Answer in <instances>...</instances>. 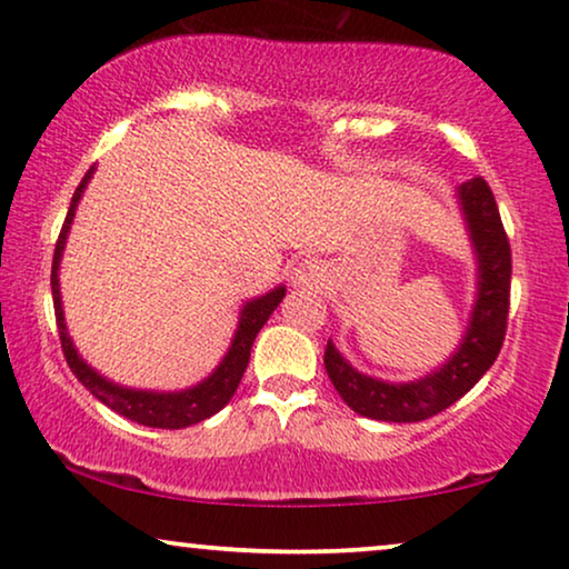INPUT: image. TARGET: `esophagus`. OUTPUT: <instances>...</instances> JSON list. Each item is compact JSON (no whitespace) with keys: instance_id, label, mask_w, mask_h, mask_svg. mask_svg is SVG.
<instances>
[{"instance_id":"esophagus-1","label":"esophagus","mask_w":569,"mask_h":569,"mask_svg":"<svg viewBox=\"0 0 569 569\" xmlns=\"http://www.w3.org/2000/svg\"><path fill=\"white\" fill-rule=\"evenodd\" d=\"M321 282H323V269L318 261L306 259L300 261L292 271V284L302 287V290H313V287H318Z\"/></svg>"}]
</instances>
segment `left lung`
Listing matches in <instances>:
<instances>
[{
	"label": "left lung",
	"instance_id": "left-lung-1",
	"mask_svg": "<svg viewBox=\"0 0 569 569\" xmlns=\"http://www.w3.org/2000/svg\"><path fill=\"white\" fill-rule=\"evenodd\" d=\"M456 199L477 259V295L469 326L446 362L407 383L365 376L329 339L323 355L326 372L357 415L380 422H422L469 393L500 355L510 308V243L485 178L458 186Z\"/></svg>",
	"mask_w": 569,
	"mask_h": 569
}]
</instances>
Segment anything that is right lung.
<instances>
[{"instance_id":"add662e5","label":"right lung","mask_w":569,"mask_h":569,"mask_svg":"<svg viewBox=\"0 0 569 569\" xmlns=\"http://www.w3.org/2000/svg\"><path fill=\"white\" fill-rule=\"evenodd\" d=\"M96 173V166H92L88 173H84L82 183L77 186L72 204H69L67 220L61 224L57 251H53V267H51V292H53V310H57V326H59V339L61 349H64L69 370L74 372L77 380L88 388V391L96 396L98 401H103L106 407L119 411L121 417L131 419V422L144 425V427H160V430H183V427L204 422L212 415H217L224 403L232 399L236 388L243 378L248 368V360H251V347L256 333L261 331V326L269 321V316L274 313L279 302H282L287 287L277 284L274 290L267 295H259V298L246 300L243 308H240L238 329L232 333V341L228 352L220 360V365L209 372L204 380H199L197 386L183 388V391H144V388H129L121 383H113L106 376L88 365V360L77 352L72 337H69L67 321H64V306H61V290H59V263L61 256H64L67 236L69 228H72L77 204H80L84 189H88L90 178Z\"/></svg>"}]
</instances>
